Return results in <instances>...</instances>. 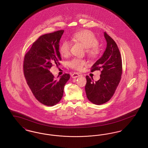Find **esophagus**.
<instances>
[{"label":"esophagus","mask_w":148,"mask_h":148,"mask_svg":"<svg viewBox=\"0 0 148 148\" xmlns=\"http://www.w3.org/2000/svg\"><path fill=\"white\" fill-rule=\"evenodd\" d=\"M80 75L77 73H73L72 74H71V77H73V78H76V77H79Z\"/></svg>","instance_id":"34e87169"}]
</instances>
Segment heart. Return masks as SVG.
Masks as SVG:
<instances>
[{
    "mask_svg": "<svg viewBox=\"0 0 148 148\" xmlns=\"http://www.w3.org/2000/svg\"><path fill=\"white\" fill-rule=\"evenodd\" d=\"M71 39L75 42L82 45L85 48V53L91 59H95L100 54L99 47V42L95 35L89 30L77 32L73 35ZM71 42L64 41L62 42L59 48V51L61 56L67 57L71 52ZM86 64V61L80 58H74L68 62V65L71 69L77 71H82Z\"/></svg>",
    "mask_w": 148,
    "mask_h": 148,
    "instance_id": "b5f03b06",
    "label": "heart"
}]
</instances>
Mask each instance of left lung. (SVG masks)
Returning <instances> with one entry per match:
<instances>
[{"mask_svg": "<svg viewBox=\"0 0 148 148\" xmlns=\"http://www.w3.org/2000/svg\"><path fill=\"white\" fill-rule=\"evenodd\" d=\"M106 51L91 68V71H101L100 79L94 82L86 75L85 86L87 98L93 104L101 105L108 101L115 92L122 75V60L119 49L113 39L104 32Z\"/></svg>", "mask_w": 148, "mask_h": 148, "instance_id": "obj_1", "label": "left lung"}]
</instances>
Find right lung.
<instances>
[{
  "label": "right lung",
  "mask_w": 148,
  "mask_h": 148,
  "mask_svg": "<svg viewBox=\"0 0 148 148\" xmlns=\"http://www.w3.org/2000/svg\"><path fill=\"white\" fill-rule=\"evenodd\" d=\"M64 30L40 36L25 54L23 62L24 75L29 88L40 103L47 106L58 103L63 95L64 88L70 78L65 73L56 79L50 69L59 65V41Z\"/></svg>",
  "instance_id": "add662e5"
}]
</instances>
